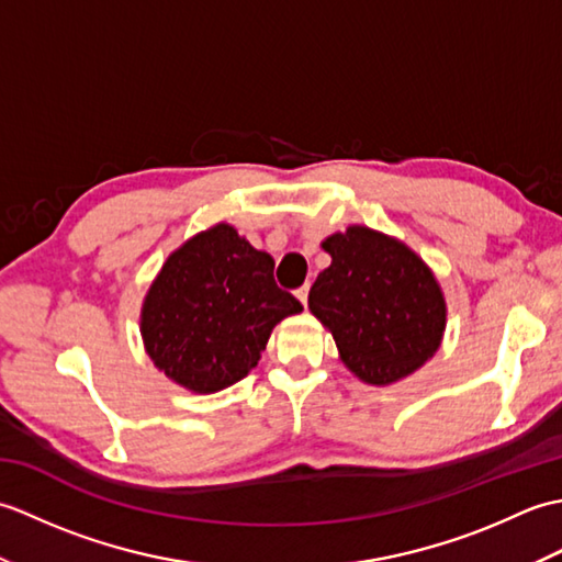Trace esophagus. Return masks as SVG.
<instances>
[{"instance_id": "esophagus-1", "label": "esophagus", "mask_w": 562, "mask_h": 562, "mask_svg": "<svg viewBox=\"0 0 562 562\" xmlns=\"http://www.w3.org/2000/svg\"><path fill=\"white\" fill-rule=\"evenodd\" d=\"M296 300H300V302L306 306V302H308V282L302 284L300 290H296Z\"/></svg>"}]
</instances>
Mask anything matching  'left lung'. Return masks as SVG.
I'll return each mask as SVG.
<instances>
[{"label":"left lung","instance_id":"left-lung-1","mask_svg":"<svg viewBox=\"0 0 562 562\" xmlns=\"http://www.w3.org/2000/svg\"><path fill=\"white\" fill-rule=\"evenodd\" d=\"M308 308L336 338L345 364L367 384H391L432 357L445 333L439 284L408 246L367 226L324 241Z\"/></svg>","mask_w":562,"mask_h":562}]
</instances>
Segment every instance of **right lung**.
Returning a JSON list of instances; mask_svg holds the SVG:
<instances>
[{
	"mask_svg": "<svg viewBox=\"0 0 562 562\" xmlns=\"http://www.w3.org/2000/svg\"><path fill=\"white\" fill-rule=\"evenodd\" d=\"M272 270L274 260L229 224L186 241L164 262L142 306V338L154 364L198 393L241 381L270 330L304 308L278 288Z\"/></svg>",
	"mask_w": 562,
	"mask_h": 562,
	"instance_id": "1",
	"label": "right lung"
}]
</instances>
